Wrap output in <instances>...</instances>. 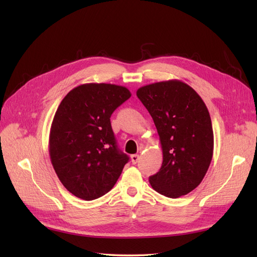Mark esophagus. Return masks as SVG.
Returning <instances> with one entry per match:
<instances>
[{
    "mask_svg": "<svg viewBox=\"0 0 257 257\" xmlns=\"http://www.w3.org/2000/svg\"><path fill=\"white\" fill-rule=\"evenodd\" d=\"M131 160H132V163H133V164H137L138 160H139V155L138 154L131 155Z\"/></svg>",
    "mask_w": 257,
    "mask_h": 257,
    "instance_id": "esophagus-1",
    "label": "esophagus"
}]
</instances>
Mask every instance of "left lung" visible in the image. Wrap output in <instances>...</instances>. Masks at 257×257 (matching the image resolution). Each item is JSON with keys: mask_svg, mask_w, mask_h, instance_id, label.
Returning <instances> with one entry per match:
<instances>
[{"mask_svg": "<svg viewBox=\"0 0 257 257\" xmlns=\"http://www.w3.org/2000/svg\"><path fill=\"white\" fill-rule=\"evenodd\" d=\"M136 95L152 116L163 150L151 186L166 197L186 195L203 181L212 160L213 131L204 100L180 80L145 85Z\"/></svg>", "mask_w": 257, "mask_h": 257, "instance_id": "left-lung-1", "label": "left lung"}]
</instances>
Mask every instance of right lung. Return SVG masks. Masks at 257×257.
<instances>
[{
	"mask_svg": "<svg viewBox=\"0 0 257 257\" xmlns=\"http://www.w3.org/2000/svg\"><path fill=\"white\" fill-rule=\"evenodd\" d=\"M130 97L122 85L85 83L69 91L59 105L50 128V160L62 184L76 197L105 195L128 162L116 145L110 116Z\"/></svg>",
	"mask_w": 257,
	"mask_h": 257,
	"instance_id": "1",
	"label": "right lung"
}]
</instances>
